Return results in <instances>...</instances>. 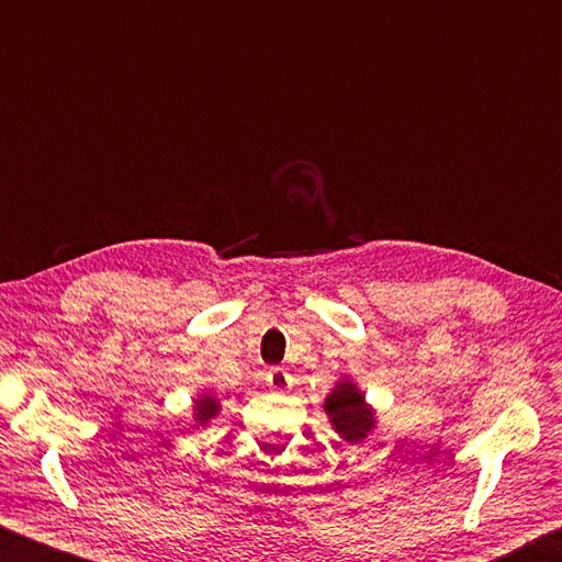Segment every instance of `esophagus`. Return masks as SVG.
<instances>
[{"label": "esophagus", "mask_w": 562, "mask_h": 562, "mask_svg": "<svg viewBox=\"0 0 562 562\" xmlns=\"http://www.w3.org/2000/svg\"><path fill=\"white\" fill-rule=\"evenodd\" d=\"M266 385H269L273 392H286L291 387V375L289 370L283 368H271L266 372Z\"/></svg>", "instance_id": "obj_1"}]
</instances>
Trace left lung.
I'll list each match as a JSON object with an SVG mask.
<instances>
[{
    "mask_svg": "<svg viewBox=\"0 0 562 562\" xmlns=\"http://www.w3.org/2000/svg\"><path fill=\"white\" fill-rule=\"evenodd\" d=\"M326 412L333 427L338 429V435L346 441L366 439L372 429V412L350 382H342V385L330 392L326 400Z\"/></svg>",
    "mask_w": 562,
    "mask_h": 562,
    "instance_id": "obj_1",
    "label": "left lung"
}]
</instances>
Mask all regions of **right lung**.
I'll list each match as a JSON object with an SVG mask.
<instances>
[{
  "label": "right lung",
  "instance_id": "right-lung-1",
  "mask_svg": "<svg viewBox=\"0 0 562 562\" xmlns=\"http://www.w3.org/2000/svg\"><path fill=\"white\" fill-rule=\"evenodd\" d=\"M194 409H196V422H200V425H206V422H210L216 415L220 405H216V402L210 395H204V397L196 400Z\"/></svg>",
  "mask_w": 562,
  "mask_h": 562
}]
</instances>
